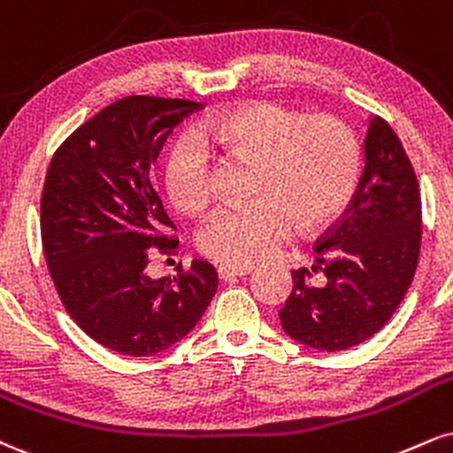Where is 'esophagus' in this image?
Listing matches in <instances>:
<instances>
[{"instance_id": "34e87169", "label": "esophagus", "mask_w": 453, "mask_h": 453, "mask_svg": "<svg viewBox=\"0 0 453 453\" xmlns=\"http://www.w3.org/2000/svg\"><path fill=\"white\" fill-rule=\"evenodd\" d=\"M253 272V265H232V264H221L217 268V274H219L221 280H232L238 279V276H247Z\"/></svg>"}]
</instances>
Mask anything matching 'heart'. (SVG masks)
<instances>
[{
    "mask_svg": "<svg viewBox=\"0 0 453 453\" xmlns=\"http://www.w3.org/2000/svg\"><path fill=\"white\" fill-rule=\"evenodd\" d=\"M196 143L173 147L162 183L168 200L198 215L212 198L211 162L204 150L253 162L249 194L253 203L215 211L198 232V249L209 259L250 265L274 253L302 230L340 217L358 189L361 145L334 113H303L274 101H250L204 119Z\"/></svg>",
    "mask_w": 453,
    "mask_h": 453,
    "instance_id": "1",
    "label": "heart"
}]
</instances>
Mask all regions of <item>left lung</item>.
Here are the masks:
<instances>
[{
    "label": "left lung",
    "mask_w": 453,
    "mask_h": 453,
    "mask_svg": "<svg viewBox=\"0 0 453 453\" xmlns=\"http://www.w3.org/2000/svg\"><path fill=\"white\" fill-rule=\"evenodd\" d=\"M422 200L410 156L384 118L365 137V171L344 215L316 242L312 270H293L279 312L287 335L316 350L363 344L388 323L416 274ZM312 271L326 276L309 285Z\"/></svg>",
    "instance_id": "obj_1"
}]
</instances>
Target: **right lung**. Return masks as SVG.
<instances>
[{
	"instance_id": "obj_1",
	"label": "right lung",
	"mask_w": 453,
	"mask_h": 453,
	"mask_svg": "<svg viewBox=\"0 0 453 453\" xmlns=\"http://www.w3.org/2000/svg\"><path fill=\"white\" fill-rule=\"evenodd\" d=\"M203 105L134 95L84 122L54 151L42 192V244L65 310L96 344L128 357L162 352L194 329L215 296L209 261L147 276L174 253L150 179L173 127Z\"/></svg>"
}]
</instances>
